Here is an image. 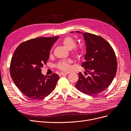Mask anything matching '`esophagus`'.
Returning a JSON list of instances; mask_svg holds the SVG:
<instances>
[{
	"mask_svg": "<svg viewBox=\"0 0 131 131\" xmlns=\"http://www.w3.org/2000/svg\"><path fill=\"white\" fill-rule=\"evenodd\" d=\"M66 74H67V73L61 72V73H60L59 74V77H61V76H63V75H66Z\"/></svg>",
	"mask_w": 131,
	"mask_h": 131,
	"instance_id": "34e87169",
	"label": "esophagus"
}]
</instances>
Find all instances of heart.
<instances>
[{
    "label": "heart",
    "instance_id": "b5f03b06",
    "mask_svg": "<svg viewBox=\"0 0 131 131\" xmlns=\"http://www.w3.org/2000/svg\"><path fill=\"white\" fill-rule=\"evenodd\" d=\"M62 43L65 48L68 50L73 49V53L77 58H79L82 54V50L80 48L76 47L77 43L75 39L71 37H66L63 41ZM56 67L60 71L67 72L70 68V62L69 61L63 60L60 61L56 65Z\"/></svg>",
    "mask_w": 131,
    "mask_h": 131
}]
</instances>
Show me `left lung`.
<instances>
[{
  "mask_svg": "<svg viewBox=\"0 0 131 131\" xmlns=\"http://www.w3.org/2000/svg\"><path fill=\"white\" fill-rule=\"evenodd\" d=\"M82 33L86 45L85 62L82 67L88 72L85 77L81 72L75 87L81 92L93 95L98 94L112 83L117 68V62L115 52L112 46L104 38L87 32L75 31ZM74 33V31L71 32Z\"/></svg>",
  "mask_w": 131,
  "mask_h": 131,
  "instance_id": "obj_1",
  "label": "left lung"
}]
</instances>
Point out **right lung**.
<instances>
[{"instance_id":"1","label":"right lung","mask_w":131,"mask_h":131,"mask_svg":"<svg viewBox=\"0 0 131 131\" xmlns=\"http://www.w3.org/2000/svg\"><path fill=\"white\" fill-rule=\"evenodd\" d=\"M59 37L34 38L20 44L13 54L10 74L19 90L31 99H42L55 89L59 78L55 73L45 76L41 68L49 59Z\"/></svg>"}]
</instances>
